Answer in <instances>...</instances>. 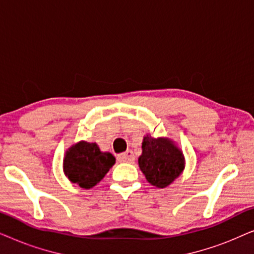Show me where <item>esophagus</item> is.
<instances>
[{"mask_svg":"<svg viewBox=\"0 0 254 254\" xmlns=\"http://www.w3.org/2000/svg\"><path fill=\"white\" fill-rule=\"evenodd\" d=\"M118 159H119L120 162H127V163H133L135 161V156L133 154V151L131 150H127L123 152V154H120L118 156Z\"/></svg>","mask_w":254,"mask_h":254,"instance_id":"1","label":"esophagus"}]
</instances>
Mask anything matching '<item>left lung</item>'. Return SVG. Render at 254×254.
I'll list each match as a JSON object with an SVG mask.
<instances>
[{
	"label": "left lung",
	"mask_w": 254,
	"mask_h": 254,
	"mask_svg": "<svg viewBox=\"0 0 254 254\" xmlns=\"http://www.w3.org/2000/svg\"><path fill=\"white\" fill-rule=\"evenodd\" d=\"M138 166L148 183L158 189H165L183 173L185 157L171 138L152 137L147 134L142 141Z\"/></svg>",
	"instance_id": "1"
}]
</instances>
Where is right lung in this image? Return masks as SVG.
I'll return each instance as SVG.
<instances>
[{"mask_svg":"<svg viewBox=\"0 0 254 254\" xmlns=\"http://www.w3.org/2000/svg\"><path fill=\"white\" fill-rule=\"evenodd\" d=\"M116 164L111 152H104L97 143L76 142L67 149L64 157V176L79 187L92 189Z\"/></svg>","mask_w":254,"mask_h":254,"instance_id":"obj_1","label":"right lung"}]
</instances>
